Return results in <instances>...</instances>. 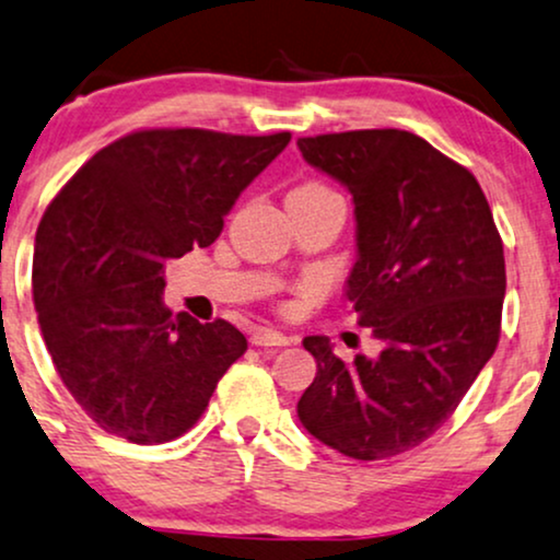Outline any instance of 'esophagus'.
Masks as SVG:
<instances>
[{
  "instance_id": "1",
  "label": "esophagus",
  "mask_w": 560,
  "mask_h": 560,
  "mask_svg": "<svg viewBox=\"0 0 560 560\" xmlns=\"http://www.w3.org/2000/svg\"><path fill=\"white\" fill-rule=\"evenodd\" d=\"M250 341L255 347H289L292 339L284 336L281 331H273V328H255L250 334Z\"/></svg>"
}]
</instances>
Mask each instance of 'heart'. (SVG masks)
I'll return each instance as SVG.
<instances>
[{
  "instance_id": "obj_1",
  "label": "heart",
  "mask_w": 560,
  "mask_h": 560,
  "mask_svg": "<svg viewBox=\"0 0 560 560\" xmlns=\"http://www.w3.org/2000/svg\"><path fill=\"white\" fill-rule=\"evenodd\" d=\"M298 190H305V192H320V190H328V187H323V185H318V182H307V185H302V187H298Z\"/></svg>"
}]
</instances>
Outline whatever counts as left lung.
<instances>
[{
  "label": "left lung",
  "instance_id": "8db88e82",
  "mask_svg": "<svg viewBox=\"0 0 560 560\" xmlns=\"http://www.w3.org/2000/svg\"><path fill=\"white\" fill-rule=\"evenodd\" d=\"M298 145L352 192L347 300L383 345L345 362L326 336H307L318 373L300 422L339 454L388 459L428 441L493 357L506 294L501 234L475 174L420 135L352 130Z\"/></svg>",
  "mask_w": 560,
  "mask_h": 560
}]
</instances>
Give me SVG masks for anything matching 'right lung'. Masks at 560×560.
<instances>
[{
  "mask_svg": "<svg viewBox=\"0 0 560 560\" xmlns=\"http://www.w3.org/2000/svg\"><path fill=\"white\" fill-rule=\"evenodd\" d=\"M292 135L138 130L101 148L46 208L33 302L59 378L106 433H187L247 349L232 323L164 307V266L208 247Z\"/></svg>",
  "mask_w": 560,
  "mask_h": 560,
  "instance_id": "obj_1",
  "label": "right lung"
}]
</instances>
